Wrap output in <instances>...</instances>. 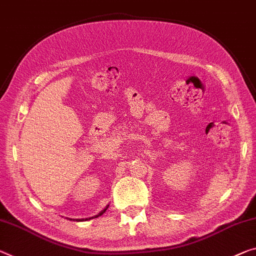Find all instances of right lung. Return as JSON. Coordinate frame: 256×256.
Returning <instances> with one entry per match:
<instances>
[{
	"mask_svg": "<svg viewBox=\"0 0 256 256\" xmlns=\"http://www.w3.org/2000/svg\"><path fill=\"white\" fill-rule=\"evenodd\" d=\"M106 208H108V207H106ZM106 208H105V210H102V212H100V214H98V215H96V216H95V218H98V216H100V215H103V214H104V213H105V210H106ZM70 221H72V220H70ZM78 221H82V220H78Z\"/></svg>",
	"mask_w": 256,
	"mask_h": 256,
	"instance_id": "right-lung-1",
	"label": "right lung"
}]
</instances>
